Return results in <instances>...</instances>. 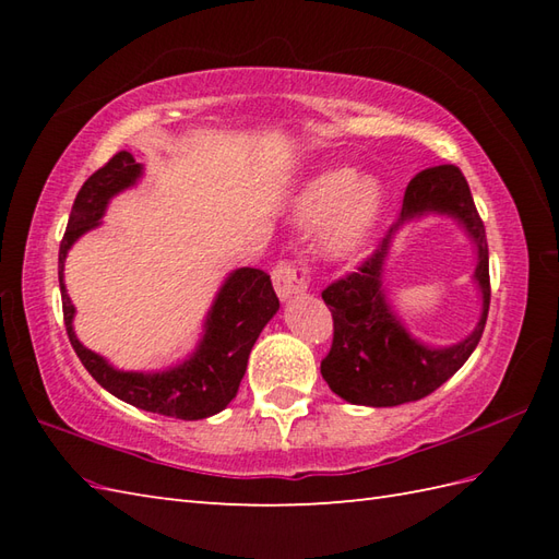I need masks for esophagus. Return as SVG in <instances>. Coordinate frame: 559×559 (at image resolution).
I'll list each match as a JSON object with an SVG mask.
<instances>
[{
    "label": "esophagus",
    "instance_id": "34e87169",
    "mask_svg": "<svg viewBox=\"0 0 559 559\" xmlns=\"http://www.w3.org/2000/svg\"><path fill=\"white\" fill-rule=\"evenodd\" d=\"M312 283V273L307 259H283L273 266V288H276L281 300H288L293 295H300Z\"/></svg>",
    "mask_w": 559,
    "mask_h": 559
}]
</instances>
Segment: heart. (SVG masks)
<instances>
[{"label":"heart","mask_w":559,"mask_h":559,"mask_svg":"<svg viewBox=\"0 0 559 559\" xmlns=\"http://www.w3.org/2000/svg\"><path fill=\"white\" fill-rule=\"evenodd\" d=\"M382 206V189L374 180H358L353 170H329L307 185L300 216L305 221L331 216L326 252L336 259H348L370 240Z\"/></svg>","instance_id":"b5f03b06"}]
</instances>
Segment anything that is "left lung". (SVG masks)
<instances>
[{
  "mask_svg": "<svg viewBox=\"0 0 559 559\" xmlns=\"http://www.w3.org/2000/svg\"><path fill=\"white\" fill-rule=\"evenodd\" d=\"M423 211L456 216L478 245L476 281L483 290V317L476 331L451 348H425L413 341L391 314L382 290V261L391 233L365 257L358 269L336 278L322 290L334 319V341L322 360L329 389L358 406H401L420 401L442 386L471 358L483 336L490 310V261L480 213L473 204L466 177L456 165H435L413 177L403 197L399 223ZM396 223V225H399Z\"/></svg>",
  "mask_w": 559,
  "mask_h": 559,
  "instance_id": "8db88e82",
  "label": "left lung"
}]
</instances>
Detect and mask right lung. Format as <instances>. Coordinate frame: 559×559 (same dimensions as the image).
I'll list each match as a JSON object with an SVG mask.
<instances>
[{
	"mask_svg": "<svg viewBox=\"0 0 559 559\" xmlns=\"http://www.w3.org/2000/svg\"><path fill=\"white\" fill-rule=\"evenodd\" d=\"M139 175L141 165L132 153L120 151L79 189L64 237L59 242V290H62L67 336L88 374L112 396L132 403L141 411L168 415V418L201 420L223 411L237 396L249 353H252L261 329L276 314L278 298L266 271L237 269L218 293L216 305L209 314L204 341L194 358L168 372H120L100 355L83 348L71 329L74 305H71L62 281L64 259L76 237L98 225L110 197L134 185Z\"/></svg>",
	"mask_w": 559,
	"mask_h": 559,
	"instance_id": "1",
	"label": "right lung"
}]
</instances>
